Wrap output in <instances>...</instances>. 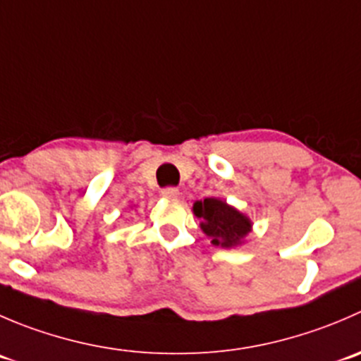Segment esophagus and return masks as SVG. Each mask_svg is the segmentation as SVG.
Masks as SVG:
<instances>
[{
    "label": "esophagus",
    "instance_id": "34e87169",
    "mask_svg": "<svg viewBox=\"0 0 361 361\" xmlns=\"http://www.w3.org/2000/svg\"><path fill=\"white\" fill-rule=\"evenodd\" d=\"M160 194H162V197H166V199H178V197H180V190H178V188H174V187L164 188Z\"/></svg>",
    "mask_w": 361,
    "mask_h": 361
}]
</instances>
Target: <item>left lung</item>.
Returning <instances> with one entry per match:
<instances>
[{
	"mask_svg": "<svg viewBox=\"0 0 361 361\" xmlns=\"http://www.w3.org/2000/svg\"><path fill=\"white\" fill-rule=\"evenodd\" d=\"M192 212L201 220L199 227L215 247H240L252 233V220L220 197L195 201Z\"/></svg>",
	"mask_w": 361,
	"mask_h": 361,
	"instance_id": "obj_1",
	"label": "left lung"
}]
</instances>
